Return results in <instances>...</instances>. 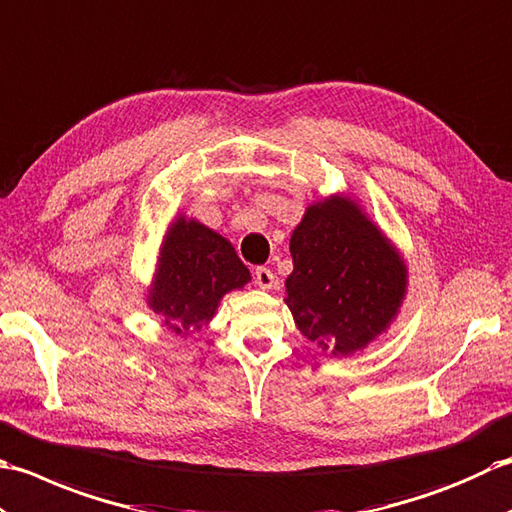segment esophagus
<instances>
[{
    "label": "esophagus",
    "mask_w": 512,
    "mask_h": 512,
    "mask_svg": "<svg viewBox=\"0 0 512 512\" xmlns=\"http://www.w3.org/2000/svg\"><path fill=\"white\" fill-rule=\"evenodd\" d=\"M254 280L260 289H271L276 285V276L271 274V269H267V267H258L254 274Z\"/></svg>",
    "instance_id": "obj_1"
}]
</instances>
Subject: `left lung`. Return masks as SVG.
Instances as JSON below:
<instances>
[{"instance_id": "left-lung-1", "label": "left lung", "mask_w": 512, "mask_h": 512, "mask_svg": "<svg viewBox=\"0 0 512 512\" xmlns=\"http://www.w3.org/2000/svg\"><path fill=\"white\" fill-rule=\"evenodd\" d=\"M287 307L305 338L351 356L389 329L406 294L404 258L349 196L311 203L289 241Z\"/></svg>"}]
</instances>
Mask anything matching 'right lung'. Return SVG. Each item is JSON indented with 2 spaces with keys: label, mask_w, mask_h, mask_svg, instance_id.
Returning a JSON list of instances; mask_svg holds the SVG:
<instances>
[{
  "label": "right lung",
  "mask_w": 512,
  "mask_h": 512,
  "mask_svg": "<svg viewBox=\"0 0 512 512\" xmlns=\"http://www.w3.org/2000/svg\"><path fill=\"white\" fill-rule=\"evenodd\" d=\"M249 280V269L227 238L194 218L179 216L163 238L148 307L185 338L210 325L221 298Z\"/></svg>",
  "instance_id": "add662e5"
}]
</instances>
